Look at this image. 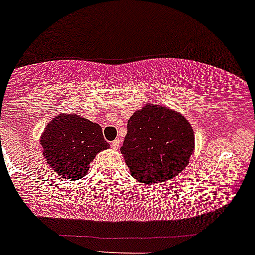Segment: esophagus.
<instances>
[{
	"instance_id": "1",
	"label": "esophagus",
	"mask_w": 255,
	"mask_h": 255,
	"mask_svg": "<svg viewBox=\"0 0 255 255\" xmlns=\"http://www.w3.org/2000/svg\"><path fill=\"white\" fill-rule=\"evenodd\" d=\"M119 145H120V139H115L111 143V147L114 148V149H119Z\"/></svg>"
}]
</instances>
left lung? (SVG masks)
I'll return each mask as SVG.
<instances>
[{
  "instance_id": "1",
  "label": "left lung",
  "mask_w": 255,
  "mask_h": 255,
  "mask_svg": "<svg viewBox=\"0 0 255 255\" xmlns=\"http://www.w3.org/2000/svg\"><path fill=\"white\" fill-rule=\"evenodd\" d=\"M194 149V132L185 117L162 106L148 105L128 121L121 153L132 177L144 184L179 175Z\"/></svg>"
}]
</instances>
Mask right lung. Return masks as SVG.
<instances>
[{
	"instance_id": "1",
	"label": "right lung",
	"mask_w": 255,
	"mask_h": 255,
	"mask_svg": "<svg viewBox=\"0 0 255 255\" xmlns=\"http://www.w3.org/2000/svg\"><path fill=\"white\" fill-rule=\"evenodd\" d=\"M40 143L47 163L70 180L84 176L97 153L110 147L102 128L78 115L55 117L47 125Z\"/></svg>"
}]
</instances>
